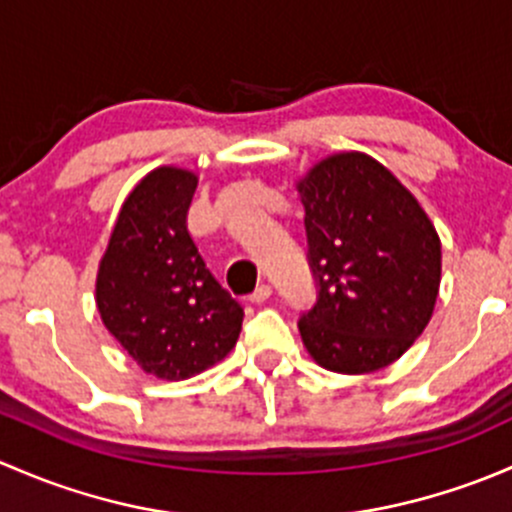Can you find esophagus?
Here are the masks:
<instances>
[{"label":"esophagus","mask_w":512,"mask_h":512,"mask_svg":"<svg viewBox=\"0 0 512 512\" xmlns=\"http://www.w3.org/2000/svg\"><path fill=\"white\" fill-rule=\"evenodd\" d=\"M271 293H273V291H271V286H266V283H263V286H258L256 291L249 295V300H251V303L261 305V303H266L268 298H271Z\"/></svg>","instance_id":"1"}]
</instances>
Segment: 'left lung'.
Instances as JSON below:
<instances>
[{
  "label": "left lung",
  "mask_w": 512,
  "mask_h": 512,
  "mask_svg": "<svg viewBox=\"0 0 512 512\" xmlns=\"http://www.w3.org/2000/svg\"><path fill=\"white\" fill-rule=\"evenodd\" d=\"M318 303L300 318L305 350L340 374L377 372L434 315L441 239L419 199L365 152H335L295 182Z\"/></svg>",
  "instance_id": "obj_1"
}]
</instances>
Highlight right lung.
I'll return each instance as SVG.
<instances>
[{"label": "right lung", "mask_w": 512, "mask_h": 512, "mask_svg": "<svg viewBox=\"0 0 512 512\" xmlns=\"http://www.w3.org/2000/svg\"><path fill=\"white\" fill-rule=\"evenodd\" d=\"M197 182L192 170L175 165L147 172L120 207L96 276L108 333L142 372L167 382L224 360L244 320L187 231Z\"/></svg>", "instance_id": "add662e5"}]
</instances>
